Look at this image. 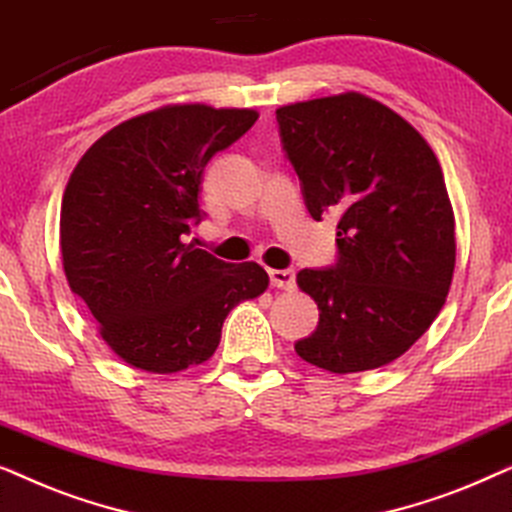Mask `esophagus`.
<instances>
[{"label": "esophagus", "instance_id": "1", "mask_svg": "<svg viewBox=\"0 0 512 512\" xmlns=\"http://www.w3.org/2000/svg\"><path fill=\"white\" fill-rule=\"evenodd\" d=\"M270 282L277 289L291 291L296 286V272L293 270H270Z\"/></svg>", "mask_w": 512, "mask_h": 512}]
</instances>
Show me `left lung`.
<instances>
[{"label": "left lung", "instance_id": "8db88e82", "mask_svg": "<svg viewBox=\"0 0 512 512\" xmlns=\"http://www.w3.org/2000/svg\"><path fill=\"white\" fill-rule=\"evenodd\" d=\"M277 123L307 212L338 216V261L296 277L319 307L317 331L296 352L335 375L387 366L450 293L457 242L436 153L403 116L361 93L286 104Z\"/></svg>", "mask_w": 512, "mask_h": 512}]
</instances>
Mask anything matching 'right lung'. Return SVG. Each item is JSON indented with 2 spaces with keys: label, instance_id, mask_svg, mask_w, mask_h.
<instances>
[{
  "label": "right lung",
  "instance_id": "right-lung-1",
  "mask_svg": "<svg viewBox=\"0 0 512 512\" xmlns=\"http://www.w3.org/2000/svg\"><path fill=\"white\" fill-rule=\"evenodd\" d=\"M256 118L167 104L111 128L76 163L60 209L62 268L128 366L170 375L205 363L228 312L268 289L258 263H226L188 242L202 221L205 165Z\"/></svg>",
  "mask_w": 512,
  "mask_h": 512
}]
</instances>
